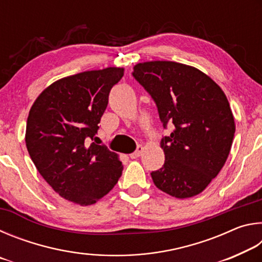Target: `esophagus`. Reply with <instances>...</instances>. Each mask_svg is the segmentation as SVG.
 <instances>
[{"mask_svg":"<svg viewBox=\"0 0 262 262\" xmlns=\"http://www.w3.org/2000/svg\"><path fill=\"white\" fill-rule=\"evenodd\" d=\"M143 150H144V147L143 145H137V149H136V151H134L133 154H130L129 155V157L130 158H137V157H140L141 155H142V152H143Z\"/></svg>","mask_w":262,"mask_h":262,"instance_id":"34e87169","label":"esophagus"}]
</instances>
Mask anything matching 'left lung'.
Listing matches in <instances>:
<instances>
[{"mask_svg":"<svg viewBox=\"0 0 262 262\" xmlns=\"http://www.w3.org/2000/svg\"><path fill=\"white\" fill-rule=\"evenodd\" d=\"M133 76L152 97L164 128L174 126L161 141L165 163L151 172L154 184L177 199L200 194L232 145L236 126L227 96L201 70L173 61L137 63Z\"/></svg>","mask_w":262,"mask_h":262,"instance_id":"obj_1","label":"left lung"}]
</instances>
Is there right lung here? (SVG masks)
Listing matches in <instances>:
<instances>
[{
    "mask_svg": "<svg viewBox=\"0 0 262 262\" xmlns=\"http://www.w3.org/2000/svg\"><path fill=\"white\" fill-rule=\"evenodd\" d=\"M123 72L108 67L61 78L47 86L30 110L25 133L30 157L48 185L76 205H94L122 173L117 154L88 143L99 129L111 89Z\"/></svg>",
    "mask_w": 262,
    "mask_h": 262,
    "instance_id": "add662e5",
    "label": "right lung"
}]
</instances>
